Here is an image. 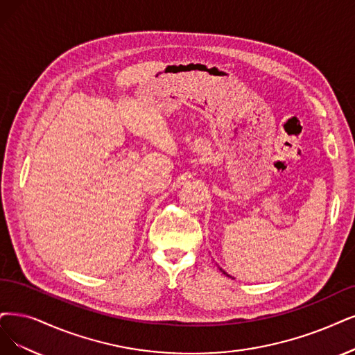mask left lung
Wrapping results in <instances>:
<instances>
[{"instance_id": "left-lung-1", "label": "left lung", "mask_w": 355, "mask_h": 355, "mask_svg": "<svg viewBox=\"0 0 355 355\" xmlns=\"http://www.w3.org/2000/svg\"><path fill=\"white\" fill-rule=\"evenodd\" d=\"M220 272H224V275H227V277H230V275H228V273H227L224 269H220Z\"/></svg>"}]
</instances>
